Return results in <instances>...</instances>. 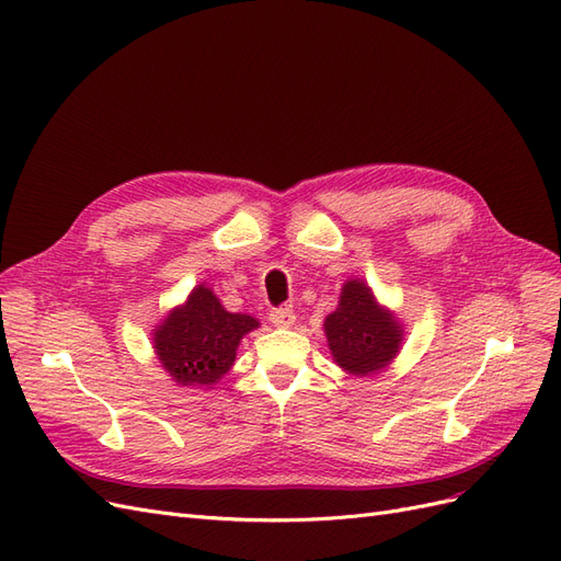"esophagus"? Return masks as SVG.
Returning a JSON list of instances; mask_svg holds the SVG:
<instances>
[{"label":"esophagus","instance_id":"obj_1","mask_svg":"<svg viewBox=\"0 0 561 561\" xmlns=\"http://www.w3.org/2000/svg\"><path fill=\"white\" fill-rule=\"evenodd\" d=\"M268 320L274 322L276 328H293L297 316H295L293 309H274V311L268 313Z\"/></svg>","mask_w":561,"mask_h":561}]
</instances>
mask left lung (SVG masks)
I'll return each instance as SVG.
<instances>
[{
    "instance_id": "1",
    "label": "left lung",
    "mask_w": 561,
    "mask_h": 561,
    "mask_svg": "<svg viewBox=\"0 0 561 561\" xmlns=\"http://www.w3.org/2000/svg\"><path fill=\"white\" fill-rule=\"evenodd\" d=\"M328 346L336 365L355 377H369L393 363L402 344L396 316L379 307L363 280H346L339 307L325 318Z\"/></svg>"
}]
</instances>
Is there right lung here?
Instances as JSON below:
<instances>
[{"mask_svg":"<svg viewBox=\"0 0 561 561\" xmlns=\"http://www.w3.org/2000/svg\"><path fill=\"white\" fill-rule=\"evenodd\" d=\"M254 328L257 318L229 313L210 287L196 285L154 330V351L180 386H213L231 369L236 348Z\"/></svg>","mask_w":561,"mask_h":561,"instance_id":"right-lung-1","label":"right lung"}]
</instances>
